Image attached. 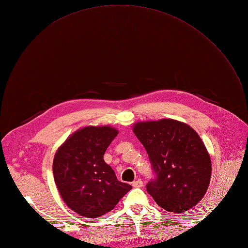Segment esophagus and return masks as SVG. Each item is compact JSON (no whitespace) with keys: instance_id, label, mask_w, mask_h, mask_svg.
I'll return each mask as SVG.
<instances>
[{"instance_id":"1","label":"esophagus","mask_w":248,"mask_h":248,"mask_svg":"<svg viewBox=\"0 0 248 248\" xmlns=\"http://www.w3.org/2000/svg\"><path fill=\"white\" fill-rule=\"evenodd\" d=\"M133 187H135V188H139V187H141L142 186V181L140 180V179H139V180H137V181H135V182H133Z\"/></svg>"}]
</instances>
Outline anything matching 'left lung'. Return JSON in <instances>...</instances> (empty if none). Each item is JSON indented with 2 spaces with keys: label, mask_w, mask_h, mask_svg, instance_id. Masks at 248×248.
I'll use <instances>...</instances> for the list:
<instances>
[{
  "label": "left lung",
  "mask_w": 248,
  "mask_h": 248,
  "mask_svg": "<svg viewBox=\"0 0 248 248\" xmlns=\"http://www.w3.org/2000/svg\"><path fill=\"white\" fill-rule=\"evenodd\" d=\"M134 133L145 147L155 178L147 191L163 209L183 213L208 189L211 160L198 134L174 120L138 123Z\"/></svg>",
  "instance_id": "obj_1"
}]
</instances>
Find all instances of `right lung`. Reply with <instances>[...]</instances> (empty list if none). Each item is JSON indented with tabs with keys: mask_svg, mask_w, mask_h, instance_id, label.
<instances>
[{
	"mask_svg": "<svg viewBox=\"0 0 248 248\" xmlns=\"http://www.w3.org/2000/svg\"><path fill=\"white\" fill-rule=\"evenodd\" d=\"M111 126H86L58 149L53 175L63 201L77 214L96 218L109 212L132 186L119 181L103 160L117 136Z\"/></svg>",
	"mask_w": 248,
	"mask_h": 248,
	"instance_id": "right-lung-1",
	"label": "right lung"
}]
</instances>
